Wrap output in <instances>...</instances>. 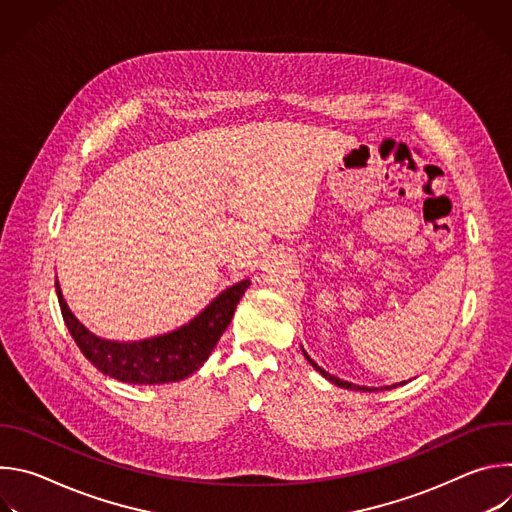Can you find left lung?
I'll list each match as a JSON object with an SVG mask.
<instances>
[{"label": "left lung", "mask_w": 512, "mask_h": 512, "mask_svg": "<svg viewBox=\"0 0 512 512\" xmlns=\"http://www.w3.org/2000/svg\"><path fill=\"white\" fill-rule=\"evenodd\" d=\"M302 352H304V356L308 358V362L312 364V367L324 377V379H328L330 383H334L336 387H342V389H354V391H379V389H375V387H358V385H352V383H348V381H342V379H338V377H334V375H330V373H326L324 369H320L318 364L308 356V352L302 348ZM397 385H405V383H397ZM397 385H391V387H381V389H393V387H397Z\"/></svg>", "instance_id": "left-lung-1"}]
</instances>
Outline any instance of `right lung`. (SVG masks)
<instances>
[{
	"label": "right lung",
	"mask_w": 512,
	"mask_h": 512,
	"mask_svg": "<svg viewBox=\"0 0 512 512\" xmlns=\"http://www.w3.org/2000/svg\"><path fill=\"white\" fill-rule=\"evenodd\" d=\"M249 285V279L235 283L182 328L139 342H115L95 336L68 310L58 281L56 294L70 336L93 367L121 383L160 385L182 381L202 367L231 324L235 308Z\"/></svg>",
	"instance_id": "obj_1"
}]
</instances>
